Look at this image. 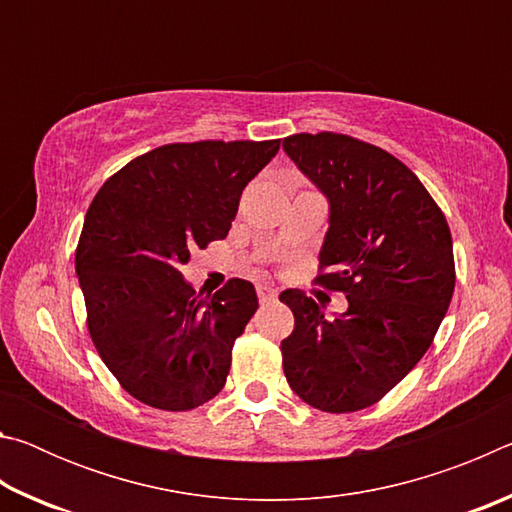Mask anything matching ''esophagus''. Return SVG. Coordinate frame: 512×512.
Listing matches in <instances>:
<instances>
[{
    "label": "esophagus",
    "instance_id": "esophagus-1",
    "mask_svg": "<svg viewBox=\"0 0 512 512\" xmlns=\"http://www.w3.org/2000/svg\"><path fill=\"white\" fill-rule=\"evenodd\" d=\"M257 298H259V302H262V305H266V302H273L277 298V291L273 287H268V284H259Z\"/></svg>",
    "mask_w": 512,
    "mask_h": 512
}]
</instances>
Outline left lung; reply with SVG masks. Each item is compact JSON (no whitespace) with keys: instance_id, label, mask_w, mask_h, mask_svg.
I'll return each instance as SVG.
<instances>
[{"instance_id":"8db88e82","label":"left lung","mask_w":512,"mask_h":512,"mask_svg":"<svg viewBox=\"0 0 512 512\" xmlns=\"http://www.w3.org/2000/svg\"><path fill=\"white\" fill-rule=\"evenodd\" d=\"M282 146L329 201L316 282L348 298L327 318L305 291L280 293L296 318L280 345L284 377L318 411H361L433 343L456 282L452 232L420 178L379 146L329 131Z\"/></svg>"}]
</instances>
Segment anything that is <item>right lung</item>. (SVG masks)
<instances>
[{
    "mask_svg": "<svg viewBox=\"0 0 512 512\" xmlns=\"http://www.w3.org/2000/svg\"><path fill=\"white\" fill-rule=\"evenodd\" d=\"M280 140L164 144L110 176L85 214L76 273L94 348L126 393L192 411L221 393L232 348L257 311L248 280L201 298L189 253L228 237L244 187Z\"/></svg>",
    "mask_w": 512,
    "mask_h": 512,
    "instance_id": "right-lung-1",
    "label": "right lung"
}]
</instances>
